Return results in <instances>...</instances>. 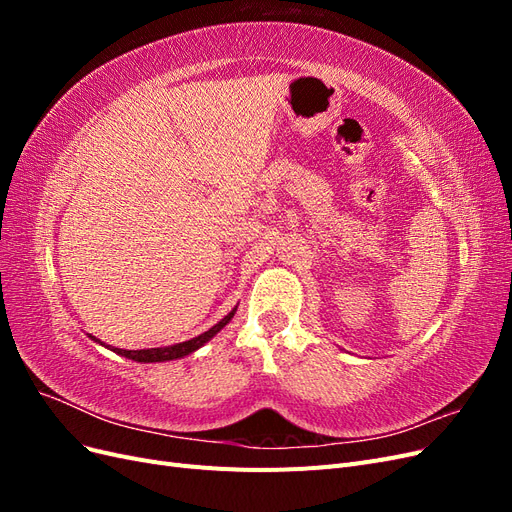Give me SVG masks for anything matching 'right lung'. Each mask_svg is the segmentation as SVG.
I'll use <instances>...</instances> for the list:
<instances>
[{
	"label": "right lung",
	"instance_id": "obj_1",
	"mask_svg": "<svg viewBox=\"0 0 512 512\" xmlns=\"http://www.w3.org/2000/svg\"><path fill=\"white\" fill-rule=\"evenodd\" d=\"M235 312H237V307H232V312H228V316H224L218 324H215V327H211L205 333H200L198 337L188 339V342H181V344H175V346H164V348H147V350H121V348H113V352L126 356V359H132L136 363H162V361L183 359V356H188L194 350H198L200 346H205L213 335H218L226 327V324L232 320V316H235ZM91 339H94V342H98V344H102L100 339H96V337H91Z\"/></svg>",
	"mask_w": 512,
	"mask_h": 512
}]
</instances>
